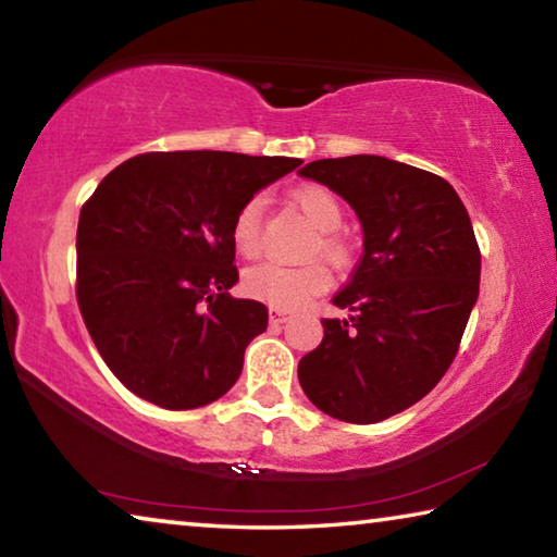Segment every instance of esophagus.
I'll list each match as a JSON object with an SVG mask.
<instances>
[{
  "label": "esophagus",
  "mask_w": 557,
  "mask_h": 557,
  "mask_svg": "<svg viewBox=\"0 0 557 557\" xmlns=\"http://www.w3.org/2000/svg\"><path fill=\"white\" fill-rule=\"evenodd\" d=\"M289 319L287 309H280V307H270V322L272 324H285Z\"/></svg>",
  "instance_id": "1"
}]
</instances>
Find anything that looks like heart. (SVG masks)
Returning <instances> with one entry per match:
<instances>
[{
	"label": "heart",
	"instance_id": "1",
	"mask_svg": "<svg viewBox=\"0 0 557 557\" xmlns=\"http://www.w3.org/2000/svg\"><path fill=\"white\" fill-rule=\"evenodd\" d=\"M295 203L299 211L307 215L309 223L314 225L317 240L312 250L326 258L334 265H344L348 260L346 243L334 233L344 221L342 203L336 196L324 186H301L295 191ZM233 245L235 250L245 258H256L260 252V235H262V201L250 199L240 206V211L233 219ZM243 287L250 297L268 301L280 309H295L305 301L317 297L319 292L329 287V272L319 262H301V265H285V262H260L252 265L243 275Z\"/></svg>",
	"mask_w": 557,
	"mask_h": 557
}]
</instances>
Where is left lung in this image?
I'll list each match as a JSON object with an SVG mask.
<instances>
[{
    "mask_svg": "<svg viewBox=\"0 0 557 557\" xmlns=\"http://www.w3.org/2000/svg\"><path fill=\"white\" fill-rule=\"evenodd\" d=\"M299 176L332 188L363 228V256L301 356L299 385L319 410L371 425L435 388L479 297L482 252L449 182L379 154L317 159Z\"/></svg>",
    "mask_w": 557,
    "mask_h": 557,
    "instance_id": "obj_1",
    "label": "left lung"
}]
</instances>
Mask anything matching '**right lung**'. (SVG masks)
<instances>
[{"label":"right lung","mask_w":557,"mask_h":557,"mask_svg":"<svg viewBox=\"0 0 557 557\" xmlns=\"http://www.w3.org/2000/svg\"><path fill=\"white\" fill-rule=\"evenodd\" d=\"M295 157L149 152L122 162L81 209L78 307L127 391L166 410L219 400L268 307L235 299L233 219Z\"/></svg>","instance_id":"1"}]
</instances>
